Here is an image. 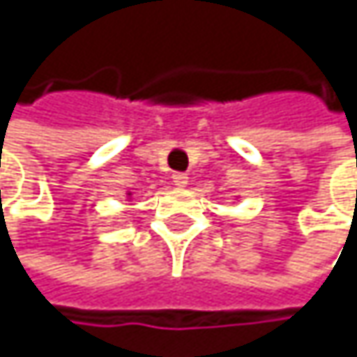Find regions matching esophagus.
Segmentation results:
<instances>
[{
    "label": "esophagus",
    "mask_w": 357,
    "mask_h": 357,
    "mask_svg": "<svg viewBox=\"0 0 357 357\" xmlns=\"http://www.w3.org/2000/svg\"><path fill=\"white\" fill-rule=\"evenodd\" d=\"M174 183L178 185V188H183L185 183H188V176L185 174H174Z\"/></svg>",
    "instance_id": "obj_1"
}]
</instances>
